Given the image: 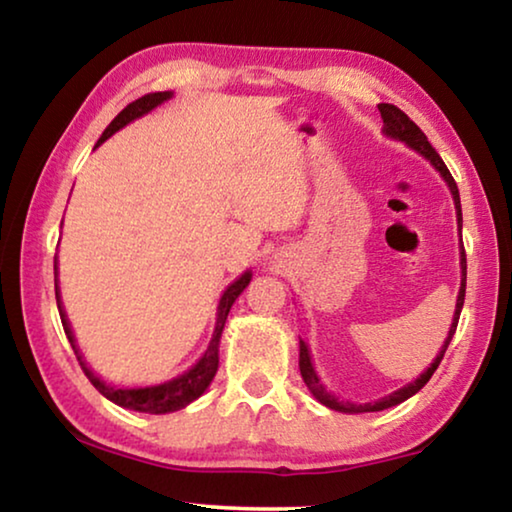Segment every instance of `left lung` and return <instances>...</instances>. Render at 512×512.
<instances>
[{
	"instance_id": "8db88e82",
	"label": "left lung",
	"mask_w": 512,
	"mask_h": 512,
	"mask_svg": "<svg viewBox=\"0 0 512 512\" xmlns=\"http://www.w3.org/2000/svg\"><path fill=\"white\" fill-rule=\"evenodd\" d=\"M378 111L380 115H383V132L387 136H392V139L397 141H403L406 146H410L413 150H417L422 157H427V160L434 164L438 174H441L445 178V183H448L450 192H452V199H455V208H457V227L459 232H462V204H459V190H457V183L455 178H452V174L448 171V167H445V162L441 160V155L436 153L434 146L427 141V136H424V132L420 127L415 125L413 120L408 118L406 113H403L401 109H397L394 104H378ZM459 262H462V287H459V297H457V308H455V318H452V327H450V334L448 338H445V345L441 348V352H438L434 362H431V366L427 371L422 373L420 378L413 380V383H408L406 387H401V390H397L394 394H390V397L380 399V401H373V403H350V401H338L334 394H329L325 387H322L318 373H315L313 369V362H311V352H308V345L304 341H299V369H301V378H304V383L308 390H311V394L315 399H318L320 403H325L327 408H334V410H341V413H376V410H385V408H392L397 406V403L406 401L413 397V394H417L422 390L424 385L429 383V378L434 376V371L438 369V364H441V359L445 355V350H448V345L452 341V336H455V329H457V322H459V313H462V306H464V297H466V253H464V243H462V250H459Z\"/></svg>"
}]
</instances>
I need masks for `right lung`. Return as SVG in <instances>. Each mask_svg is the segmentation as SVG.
Instances as JSON below:
<instances>
[{"label": "right lung", "instance_id": "add662e5", "mask_svg": "<svg viewBox=\"0 0 512 512\" xmlns=\"http://www.w3.org/2000/svg\"><path fill=\"white\" fill-rule=\"evenodd\" d=\"M169 97H171V92H150V95H143L141 99H136V102L127 104L125 109H122L111 120V125L104 129L102 139L97 141V146H99V143H104L106 139H109V136H113L115 132H118V129L125 127L127 122L141 118V115H146L148 111H153L155 106H160L162 102H167ZM250 278H253V273L246 271L239 280H234V283L227 287L225 294H222L220 306H218V322H215V331H213L211 345H208V350L204 352V357H201L199 362L194 364L190 371H185L183 376L169 380V383L153 385V387H132V390H127V387H111V385H106L104 380H99L95 373H92L88 366H85L83 357L78 355V350H76V341H74V334H71L67 315H64L57 283H55V299H57V311H60V318H62L64 334H67L71 348H74V352H76L78 364H81L83 373H85V376H88L90 383L97 387L99 394H104L106 399L113 401V403H118V406H122V408L139 410V413L162 415V413H174V410L185 408L187 403H192L194 399H199L201 394L206 392V387L211 385L215 371H218L220 336H222V329H225L229 308H232V304H234L236 299H239V294L246 290L248 283H250Z\"/></svg>", "mask_w": 512, "mask_h": 512}]
</instances>
